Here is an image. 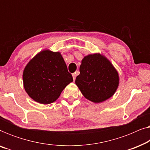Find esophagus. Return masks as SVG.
I'll use <instances>...</instances> for the list:
<instances>
[{"instance_id":"obj_1","label":"esophagus","mask_w":150,"mask_h":150,"mask_svg":"<svg viewBox=\"0 0 150 150\" xmlns=\"http://www.w3.org/2000/svg\"><path fill=\"white\" fill-rule=\"evenodd\" d=\"M76 73H74V74H72V76H73V79H74V81H75V79H76Z\"/></svg>"}]
</instances>
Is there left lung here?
<instances>
[{"mask_svg":"<svg viewBox=\"0 0 150 150\" xmlns=\"http://www.w3.org/2000/svg\"><path fill=\"white\" fill-rule=\"evenodd\" d=\"M76 85L90 101L99 103L111 97L119 84L117 71L108 59L100 54L85 57L80 66Z\"/></svg>","mask_w":150,"mask_h":150,"instance_id":"obj_1","label":"left lung"}]
</instances>
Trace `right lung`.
<instances>
[{
	"instance_id": "add662e5",
	"label": "right lung",
	"mask_w": 150,
	"mask_h": 150,
	"mask_svg": "<svg viewBox=\"0 0 150 150\" xmlns=\"http://www.w3.org/2000/svg\"><path fill=\"white\" fill-rule=\"evenodd\" d=\"M72 81V76L60 53L50 50L36 55L23 73L25 91L32 99L41 104L54 102Z\"/></svg>"
}]
</instances>
